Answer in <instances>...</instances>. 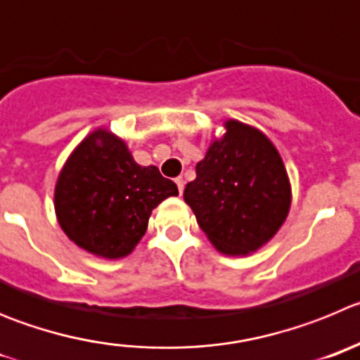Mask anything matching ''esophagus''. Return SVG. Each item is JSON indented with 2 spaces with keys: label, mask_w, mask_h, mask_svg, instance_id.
Here are the masks:
<instances>
[{
  "label": "esophagus",
  "mask_w": 360,
  "mask_h": 360,
  "mask_svg": "<svg viewBox=\"0 0 360 360\" xmlns=\"http://www.w3.org/2000/svg\"><path fill=\"white\" fill-rule=\"evenodd\" d=\"M176 184H177V188H179V193H183V190H184V179H183V177H177Z\"/></svg>",
  "instance_id": "obj_1"
}]
</instances>
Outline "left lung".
Here are the masks:
<instances>
[{
  "instance_id": "left-lung-1",
  "label": "left lung",
  "mask_w": 360,
  "mask_h": 360,
  "mask_svg": "<svg viewBox=\"0 0 360 360\" xmlns=\"http://www.w3.org/2000/svg\"><path fill=\"white\" fill-rule=\"evenodd\" d=\"M197 177L184 188L200 226L219 251L249 255L280 229L290 206V184L274 145L257 129L229 120Z\"/></svg>"
}]
</instances>
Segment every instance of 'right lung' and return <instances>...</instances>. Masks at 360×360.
Segmentation results:
<instances>
[{"label":"right lung","mask_w":360,"mask_h":360,"mask_svg":"<svg viewBox=\"0 0 360 360\" xmlns=\"http://www.w3.org/2000/svg\"><path fill=\"white\" fill-rule=\"evenodd\" d=\"M156 167L134 163L125 143L96 131L77 147L55 188V212L71 240L103 258L127 257L161 200L177 195Z\"/></svg>","instance_id":"right-lung-1"}]
</instances>
